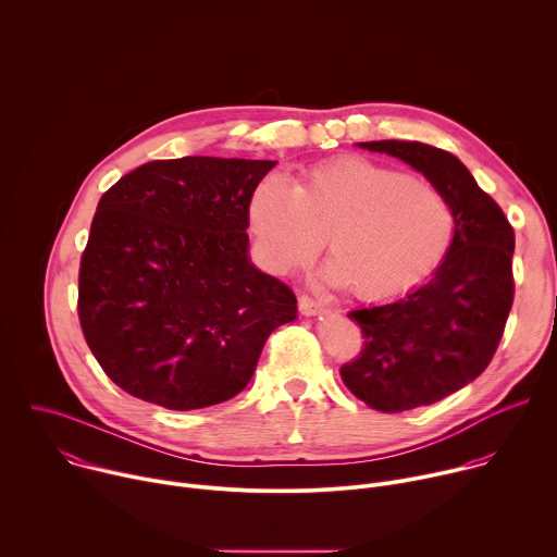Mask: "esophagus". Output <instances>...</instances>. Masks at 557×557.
I'll return each instance as SVG.
<instances>
[{
	"label": "esophagus",
	"instance_id": "1",
	"mask_svg": "<svg viewBox=\"0 0 557 557\" xmlns=\"http://www.w3.org/2000/svg\"><path fill=\"white\" fill-rule=\"evenodd\" d=\"M299 310H301V314H306V317L331 312V308H329L324 301L314 299V297H310V295H299Z\"/></svg>",
	"mask_w": 557,
	"mask_h": 557
}]
</instances>
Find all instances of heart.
<instances>
[{
    "label": "heart",
    "mask_w": 557,
    "mask_h": 557,
    "mask_svg": "<svg viewBox=\"0 0 557 557\" xmlns=\"http://www.w3.org/2000/svg\"><path fill=\"white\" fill-rule=\"evenodd\" d=\"M249 222L269 267L288 271L326 243L324 277L363 299L399 295L447 256L454 211L443 191L361 156L312 168L301 185L271 174L253 189Z\"/></svg>",
    "instance_id": "obj_1"
}]
</instances>
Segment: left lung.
I'll return each instance as SVG.
<instances>
[{
    "instance_id": "left-lung-1",
    "label": "left lung",
    "mask_w": 557,
    "mask_h": 557,
    "mask_svg": "<svg viewBox=\"0 0 557 557\" xmlns=\"http://www.w3.org/2000/svg\"><path fill=\"white\" fill-rule=\"evenodd\" d=\"M357 145L421 172L454 211V240L425 284L348 312L366 342L339 370L346 387L372 410L406 412L445 399L490 366L513 304L516 235L454 153L419 140Z\"/></svg>"
}]
</instances>
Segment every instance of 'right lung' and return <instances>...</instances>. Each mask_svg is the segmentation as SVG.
<instances>
[{
	"instance_id": "right-lung-1",
	"label": "right lung",
	"mask_w": 557,
	"mask_h": 557,
	"mask_svg": "<svg viewBox=\"0 0 557 557\" xmlns=\"http://www.w3.org/2000/svg\"><path fill=\"white\" fill-rule=\"evenodd\" d=\"M277 161L185 156L125 174L99 200L78 269V322L106 374L168 410L233 399L293 290L249 260V200Z\"/></svg>"
}]
</instances>
